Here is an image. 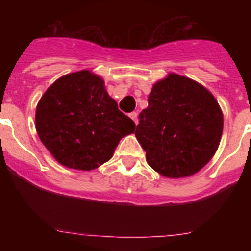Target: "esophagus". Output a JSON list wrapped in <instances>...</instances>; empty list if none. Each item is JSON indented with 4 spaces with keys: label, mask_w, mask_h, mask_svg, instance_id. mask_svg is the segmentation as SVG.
Instances as JSON below:
<instances>
[{
    "label": "esophagus",
    "mask_w": 251,
    "mask_h": 251,
    "mask_svg": "<svg viewBox=\"0 0 251 251\" xmlns=\"http://www.w3.org/2000/svg\"><path fill=\"white\" fill-rule=\"evenodd\" d=\"M129 117L133 119V122H134V123H136V124L138 123V113H137V112H132L129 114Z\"/></svg>",
    "instance_id": "esophagus-1"
}]
</instances>
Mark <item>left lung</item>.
Segmentation results:
<instances>
[{"mask_svg":"<svg viewBox=\"0 0 251 251\" xmlns=\"http://www.w3.org/2000/svg\"><path fill=\"white\" fill-rule=\"evenodd\" d=\"M223 127L220 105L205 86L168 74L153 85L136 137L153 170L179 178L199 172L212 158Z\"/></svg>","mask_w":251,"mask_h":251,"instance_id":"1","label":"left lung"}]
</instances>
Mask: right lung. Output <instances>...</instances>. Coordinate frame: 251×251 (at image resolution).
<instances>
[{
  "mask_svg": "<svg viewBox=\"0 0 251 251\" xmlns=\"http://www.w3.org/2000/svg\"><path fill=\"white\" fill-rule=\"evenodd\" d=\"M40 139L59 163L90 171L112 158L136 124L118 109L104 80L89 70L72 73L49 86L36 106Z\"/></svg>",
  "mask_w": 251,
  "mask_h": 251,
  "instance_id": "obj_1",
  "label": "right lung"
}]
</instances>
